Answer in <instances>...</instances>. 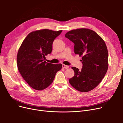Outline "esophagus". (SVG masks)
Returning a JSON list of instances; mask_svg holds the SVG:
<instances>
[{"label":"esophagus","mask_w":123,"mask_h":123,"mask_svg":"<svg viewBox=\"0 0 123 123\" xmlns=\"http://www.w3.org/2000/svg\"><path fill=\"white\" fill-rule=\"evenodd\" d=\"M62 67L63 68H65V69H68L69 68V66H67V65H64L62 64Z\"/></svg>","instance_id":"obj_1"}]
</instances>
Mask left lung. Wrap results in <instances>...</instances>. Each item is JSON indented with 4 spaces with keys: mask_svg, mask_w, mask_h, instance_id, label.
<instances>
[{
    "mask_svg": "<svg viewBox=\"0 0 123 123\" xmlns=\"http://www.w3.org/2000/svg\"><path fill=\"white\" fill-rule=\"evenodd\" d=\"M65 37L74 43L75 54L82 56V69L72 67L74 76L69 79V83L78 91H90L100 83L108 68L106 43L97 33L88 29L73 30Z\"/></svg>",
    "mask_w": 123,
    "mask_h": 123,
    "instance_id": "obj_1",
    "label": "left lung"
}]
</instances>
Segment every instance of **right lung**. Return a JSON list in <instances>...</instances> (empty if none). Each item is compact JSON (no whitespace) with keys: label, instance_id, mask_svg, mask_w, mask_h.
I'll use <instances>...</instances> for the list:
<instances>
[{"label":"right lung","instance_id":"obj_1","mask_svg":"<svg viewBox=\"0 0 123 123\" xmlns=\"http://www.w3.org/2000/svg\"><path fill=\"white\" fill-rule=\"evenodd\" d=\"M62 30L43 29L31 32L22 43L17 56L18 69L32 88L42 90L53 82L62 65L48 63L45 56L52 51L54 40Z\"/></svg>","mask_w":123,"mask_h":123}]
</instances>
